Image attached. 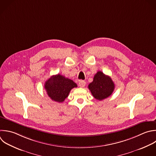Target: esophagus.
I'll return each instance as SVG.
<instances>
[{
	"label": "esophagus",
	"instance_id": "esophagus-1",
	"mask_svg": "<svg viewBox=\"0 0 156 156\" xmlns=\"http://www.w3.org/2000/svg\"><path fill=\"white\" fill-rule=\"evenodd\" d=\"M85 85H86V82L83 80H80L79 82V86L81 88L84 87L85 86Z\"/></svg>",
	"mask_w": 156,
	"mask_h": 156
}]
</instances>
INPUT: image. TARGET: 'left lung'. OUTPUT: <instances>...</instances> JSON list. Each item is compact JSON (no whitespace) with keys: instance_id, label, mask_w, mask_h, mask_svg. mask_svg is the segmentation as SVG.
Masks as SVG:
<instances>
[{"instance_id":"8db88e82","label":"left lung","mask_w":156,"mask_h":156,"mask_svg":"<svg viewBox=\"0 0 156 156\" xmlns=\"http://www.w3.org/2000/svg\"><path fill=\"white\" fill-rule=\"evenodd\" d=\"M93 97L99 101L110 96L115 89V84L110 77L104 74L102 71H98L93 80L88 85Z\"/></svg>"}]
</instances>
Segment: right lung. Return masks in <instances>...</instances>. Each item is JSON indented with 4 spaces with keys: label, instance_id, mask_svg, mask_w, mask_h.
Returning <instances> with one entry per match:
<instances>
[{
    "label": "right lung",
    "instance_id": "add662e5",
    "mask_svg": "<svg viewBox=\"0 0 156 156\" xmlns=\"http://www.w3.org/2000/svg\"><path fill=\"white\" fill-rule=\"evenodd\" d=\"M77 85L72 80L58 74L45 82L44 88L52 101L62 102L68 96L71 89Z\"/></svg>",
    "mask_w": 156,
    "mask_h": 156
}]
</instances>
